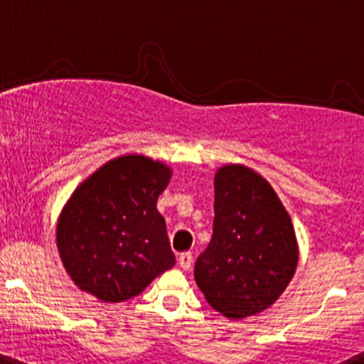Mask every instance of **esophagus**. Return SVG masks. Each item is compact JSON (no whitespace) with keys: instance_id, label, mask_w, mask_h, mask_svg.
<instances>
[{"instance_id":"obj_1","label":"esophagus","mask_w":364,"mask_h":364,"mask_svg":"<svg viewBox=\"0 0 364 364\" xmlns=\"http://www.w3.org/2000/svg\"><path fill=\"white\" fill-rule=\"evenodd\" d=\"M178 263L183 270H190L192 267V252H181L178 257Z\"/></svg>"}]
</instances>
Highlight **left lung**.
Listing matches in <instances>:
<instances>
[{"instance_id":"left-lung-1","label":"left lung","mask_w":364,"mask_h":364,"mask_svg":"<svg viewBox=\"0 0 364 364\" xmlns=\"http://www.w3.org/2000/svg\"><path fill=\"white\" fill-rule=\"evenodd\" d=\"M299 263L288 211L270 183L243 165L215 174L213 236L197 257V287L228 318L270 308L287 290Z\"/></svg>"}]
</instances>
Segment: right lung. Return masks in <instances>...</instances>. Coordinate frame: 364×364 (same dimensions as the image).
<instances>
[{"instance_id": "1", "label": "right lung", "mask_w": 364, "mask_h": 364, "mask_svg": "<svg viewBox=\"0 0 364 364\" xmlns=\"http://www.w3.org/2000/svg\"><path fill=\"white\" fill-rule=\"evenodd\" d=\"M172 171L126 154L88 176L56 224V247L70 279L103 302L136 297L174 267L165 220L156 210Z\"/></svg>"}]
</instances>
